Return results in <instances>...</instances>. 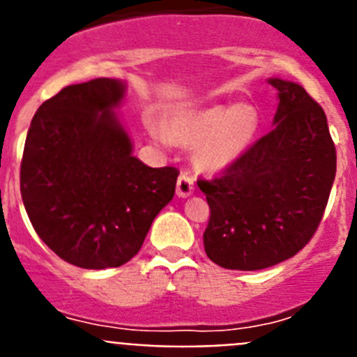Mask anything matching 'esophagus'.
<instances>
[{"mask_svg":"<svg viewBox=\"0 0 357 357\" xmlns=\"http://www.w3.org/2000/svg\"><path fill=\"white\" fill-rule=\"evenodd\" d=\"M193 189H195V178L189 175L188 172H182L181 175H178V181H176V195L185 198L193 193Z\"/></svg>","mask_w":357,"mask_h":357,"instance_id":"esophagus-1","label":"esophagus"}]
</instances>
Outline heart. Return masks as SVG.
<instances>
[{
	"label": "heart",
	"mask_w": 357,
	"mask_h": 357,
	"mask_svg": "<svg viewBox=\"0 0 357 357\" xmlns=\"http://www.w3.org/2000/svg\"><path fill=\"white\" fill-rule=\"evenodd\" d=\"M259 128V114L250 103L188 110L164 128L151 123L150 132L160 143L198 144L195 160L204 169H223L245 153Z\"/></svg>",
	"instance_id": "b5f03b06"
}]
</instances>
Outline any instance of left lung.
I'll return each mask as SVG.
<instances>
[{"label": "left lung", "mask_w": 357, "mask_h": 357, "mask_svg": "<svg viewBox=\"0 0 357 357\" xmlns=\"http://www.w3.org/2000/svg\"><path fill=\"white\" fill-rule=\"evenodd\" d=\"M270 84L279 91L275 128L213 178L197 181L211 211L206 254L227 270H263L302 250L324 218L336 175L324 109L298 84Z\"/></svg>", "instance_id": "8db88e82"}]
</instances>
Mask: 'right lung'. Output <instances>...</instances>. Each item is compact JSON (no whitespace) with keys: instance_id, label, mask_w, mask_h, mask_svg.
<instances>
[{"instance_id":"right-lung-1","label":"right lung","mask_w":357,"mask_h":357,"mask_svg":"<svg viewBox=\"0 0 357 357\" xmlns=\"http://www.w3.org/2000/svg\"><path fill=\"white\" fill-rule=\"evenodd\" d=\"M123 93L112 78L68 85L39 107L24 143L19 175L31 225L61 259L87 270L139 252L181 173L132 155L112 112Z\"/></svg>"}]
</instances>
